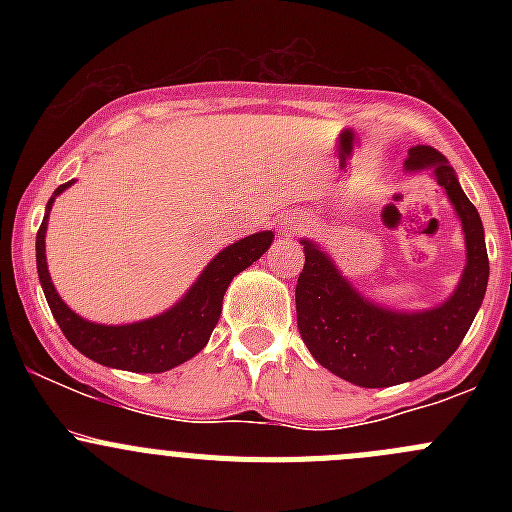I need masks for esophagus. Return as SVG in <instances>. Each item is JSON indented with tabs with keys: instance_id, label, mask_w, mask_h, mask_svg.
Segmentation results:
<instances>
[{
	"instance_id": "1",
	"label": "esophagus",
	"mask_w": 512,
	"mask_h": 512,
	"mask_svg": "<svg viewBox=\"0 0 512 512\" xmlns=\"http://www.w3.org/2000/svg\"><path fill=\"white\" fill-rule=\"evenodd\" d=\"M304 220L302 218H285L282 220V232H285V235H297V232H302L304 230Z\"/></svg>"
}]
</instances>
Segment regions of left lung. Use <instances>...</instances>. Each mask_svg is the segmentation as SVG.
<instances>
[{
    "instance_id": "left-lung-1",
    "label": "left lung",
    "mask_w": 512,
    "mask_h": 512,
    "mask_svg": "<svg viewBox=\"0 0 512 512\" xmlns=\"http://www.w3.org/2000/svg\"><path fill=\"white\" fill-rule=\"evenodd\" d=\"M406 173L436 178L456 210L466 240V267L456 289L428 309H394L364 297L334 265L322 245L304 237L299 275L297 327L309 354L349 384L364 389L421 379L451 359L476 319L488 289V252L476 205L466 198L456 170L431 146L409 148Z\"/></svg>"
}]
</instances>
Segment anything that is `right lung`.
<instances>
[{"label": "right lung", "instance_id": "1", "mask_svg": "<svg viewBox=\"0 0 512 512\" xmlns=\"http://www.w3.org/2000/svg\"><path fill=\"white\" fill-rule=\"evenodd\" d=\"M71 185H74V180L54 190V195L46 203L39 232H36V272H39L41 289H44L56 324L71 342V347L79 349L96 364L123 371H141V374H160V371L175 369L178 364L203 352L215 324H218L220 312H223V297L232 277L240 275L242 270H247L252 262H257L270 250L275 232L262 230L227 245L208 262V267L200 272L193 287L173 307L156 314V317L131 324H96L66 307V302L59 297L54 282H51L44 255L49 210L54 200Z\"/></svg>", "mask_w": 512, "mask_h": 512}]
</instances>
